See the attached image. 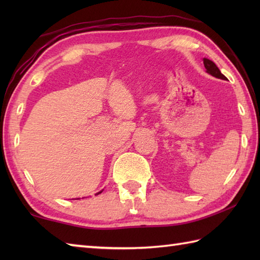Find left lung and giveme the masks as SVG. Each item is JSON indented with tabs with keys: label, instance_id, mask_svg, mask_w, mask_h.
Returning a JSON list of instances; mask_svg holds the SVG:
<instances>
[{
	"label": "left lung",
	"instance_id": "1",
	"mask_svg": "<svg viewBox=\"0 0 260 260\" xmlns=\"http://www.w3.org/2000/svg\"><path fill=\"white\" fill-rule=\"evenodd\" d=\"M203 64H204V68L207 69V73H208V74L212 75L213 77H215V78L223 79V80L227 79V78H225V77H224L221 73H220L219 68L217 67V66H215V63H214V62H212V61H211V60H209V59H207V58H204V59H203Z\"/></svg>",
	"mask_w": 260,
	"mask_h": 260
}]
</instances>
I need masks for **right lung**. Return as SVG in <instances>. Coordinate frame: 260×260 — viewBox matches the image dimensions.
Here are the masks:
<instances>
[{"label": "right lung", "mask_w": 260, "mask_h": 260, "mask_svg": "<svg viewBox=\"0 0 260 260\" xmlns=\"http://www.w3.org/2000/svg\"><path fill=\"white\" fill-rule=\"evenodd\" d=\"M101 192H102V191H101ZM101 192H98V193H97V194H99V193H101Z\"/></svg>", "instance_id": "obj_1"}]
</instances>
